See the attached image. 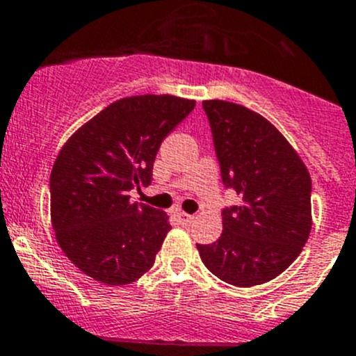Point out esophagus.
I'll use <instances>...</instances> for the list:
<instances>
[{
	"instance_id": "obj_1",
	"label": "esophagus",
	"mask_w": 356,
	"mask_h": 356,
	"mask_svg": "<svg viewBox=\"0 0 356 356\" xmlns=\"http://www.w3.org/2000/svg\"><path fill=\"white\" fill-rule=\"evenodd\" d=\"M177 218L181 219V223H184V225H189V223H193V219H195V216H191V214H186V212H177Z\"/></svg>"
}]
</instances>
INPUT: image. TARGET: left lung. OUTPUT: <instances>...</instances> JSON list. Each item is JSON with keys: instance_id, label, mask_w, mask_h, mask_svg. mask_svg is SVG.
<instances>
[{"instance_id": "left-lung-1", "label": "left lung", "mask_w": 356, "mask_h": 356, "mask_svg": "<svg viewBox=\"0 0 356 356\" xmlns=\"http://www.w3.org/2000/svg\"><path fill=\"white\" fill-rule=\"evenodd\" d=\"M221 177L241 204L223 216V234L197 244L205 267L221 281L249 288L286 270L307 242L311 175L270 121L238 103L205 99Z\"/></svg>"}]
</instances>
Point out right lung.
Listing matches in <instances>:
<instances>
[{
	"label": "right lung",
	"mask_w": 356,
	"mask_h": 356,
	"mask_svg": "<svg viewBox=\"0 0 356 356\" xmlns=\"http://www.w3.org/2000/svg\"><path fill=\"white\" fill-rule=\"evenodd\" d=\"M195 108L172 95L121 98L65 142L51 172V221L63 253L99 283L122 286L154 265L172 230L165 211L129 200L149 186L163 138Z\"/></svg>",
	"instance_id": "obj_1"
}]
</instances>
